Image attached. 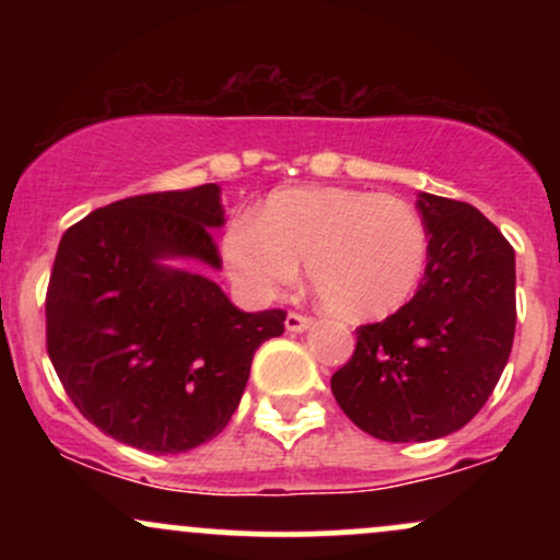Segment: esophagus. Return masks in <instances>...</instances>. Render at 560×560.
Here are the masks:
<instances>
[{
  "label": "esophagus",
  "mask_w": 560,
  "mask_h": 560,
  "mask_svg": "<svg viewBox=\"0 0 560 560\" xmlns=\"http://www.w3.org/2000/svg\"><path fill=\"white\" fill-rule=\"evenodd\" d=\"M284 324H287V331L298 334V331H305L307 326L313 324V318H311V316H302V313H289Z\"/></svg>",
  "instance_id": "34e87169"
}]
</instances>
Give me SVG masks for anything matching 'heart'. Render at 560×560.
Returning a JSON list of instances; mask_svg holds the SVG:
<instances>
[{
  "mask_svg": "<svg viewBox=\"0 0 560 560\" xmlns=\"http://www.w3.org/2000/svg\"><path fill=\"white\" fill-rule=\"evenodd\" d=\"M231 284L253 302L279 298L307 260L318 300L347 320H376L408 305L429 260V231L419 210L392 195L345 186L279 189L258 218L223 231Z\"/></svg>",
  "mask_w": 560,
  "mask_h": 560,
  "instance_id": "heart-1",
  "label": "heart"
}]
</instances>
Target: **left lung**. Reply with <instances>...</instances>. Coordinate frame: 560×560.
I'll list each match as a JSON object with an SVG mask.
<instances>
[{
	"instance_id": "8db88e82",
	"label": "left lung",
	"mask_w": 560,
	"mask_h": 560,
	"mask_svg": "<svg viewBox=\"0 0 560 560\" xmlns=\"http://www.w3.org/2000/svg\"><path fill=\"white\" fill-rule=\"evenodd\" d=\"M429 260L395 316L358 329L331 376L339 408L384 442L458 432L492 395L516 331V255L494 223L458 199L421 191Z\"/></svg>"
}]
</instances>
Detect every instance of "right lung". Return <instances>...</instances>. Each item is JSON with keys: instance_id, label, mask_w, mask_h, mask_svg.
<instances>
[{"instance_id": "add662e5", "label": "right lung", "mask_w": 560, "mask_h": 560, "mask_svg": "<svg viewBox=\"0 0 560 560\" xmlns=\"http://www.w3.org/2000/svg\"><path fill=\"white\" fill-rule=\"evenodd\" d=\"M221 186L126 197L62 234L47 287V352L83 419L168 455L223 432L255 350L284 311L244 313L215 281L163 266L221 268Z\"/></svg>"}]
</instances>
